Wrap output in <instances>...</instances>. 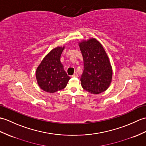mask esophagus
Here are the masks:
<instances>
[{"label": "esophagus", "mask_w": 146, "mask_h": 146, "mask_svg": "<svg viewBox=\"0 0 146 146\" xmlns=\"http://www.w3.org/2000/svg\"><path fill=\"white\" fill-rule=\"evenodd\" d=\"M72 76L73 77H78V73L76 72H75L73 74V75Z\"/></svg>", "instance_id": "obj_1"}]
</instances>
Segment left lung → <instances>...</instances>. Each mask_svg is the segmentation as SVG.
I'll use <instances>...</instances> for the list:
<instances>
[{
  "label": "left lung",
  "instance_id": "8db88e82",
  "mask_svg": "<svg viewBox=\"0 0 146 146\" xmlns=\"http://www.w3.org/2000/svg\"><path fill=\"white\" fill-rule=\"evenodd\" d=\"M79 46L84 62V70L80 78L81 86L91 94L104 92L110 86L113 76L106 52L94 38L81 42Z\"/></svg>",
  "mask_w": 146,
  "mask_h": 146
}]
</instances>
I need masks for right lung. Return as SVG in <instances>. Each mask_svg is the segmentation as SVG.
I'll use <instances>...</instances> for the list:
<instances>
[{
  "label": "right lung",
  "mask_w": 146,
  "mask_h": 146,
  "mask_svg": "<svg viewBox=\"0 0 146 146\" xmlns=\"http://www.w3.org/2000/svg\"><path fill=\"white\" fill-rule=\"evenodd\" d=\"M65 46H58L51 50L37 68V83L40 88L46 92L53 93L64 89L70 79L60 62V56Z\"/></svg>",
  "instance_id": "add662e5"
}]
</instances>
